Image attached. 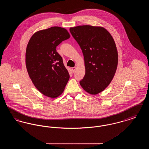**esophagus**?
I'll return each mask as SVG.
<instances>
[{
  "instance_id": "obj_1",
  "label": "esophagus",
  "mask_w": 149,
  "mask_h": 149,
  "mask_svg": "<svg viewBox=\"0 0 149 149\" xmlns=\"http://www.w3.org/2000/svg\"><path fill=\"white\" fill-rule=\"evenodd\" d=\"M71 69H72V71L73 72H74L75 71V70H76V67H72V68H71Z\"/></svg>"
}]
</instances>
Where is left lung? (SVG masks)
Instances as JSON below:
<instances>
[{
  "mask_svg": "<svg viewBox=\"0 0 149 149\" xmlns=\"http://www.w3.org/2000/svg\"><path fill=\"white\" fill-rule=\"evenodd\" d=\"M82 50L85 68L80 84L85 92L95 95L109 85L118 65V52L112 36L104 27L90 25L70 28Z\"/></svg>",
  "mask_w": 149,
  "mask_h": 149,
  "instance_id": "8db88e82",
  "label": "left lung"
}]
</instances>
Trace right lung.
<instances>
[{"mask_svg": "<svg viewBox=\"0 0 149 149\" xmlns=\"http://www.w3.org/2000/svg\"><path fill=\"white\" fill-rule=\"evenodd\" d=\"M70 37L66 29L52 27L35 32L27 46L26 65L29 77L37 90L51 98L63 93L70 78L56 49Z\"/></svg>", "mask_w": 149, "mask_h": 149, "instance_id": "1", "label": "right lung"}]
</instances>
